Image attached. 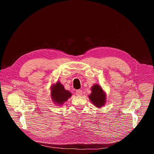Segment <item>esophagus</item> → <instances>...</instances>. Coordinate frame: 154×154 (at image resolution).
<instances>
[{
  "label": "esophagus",
  "instance_id": "34e87169",
  "mask_svg": "<svg viewBox=\"0 0 154 154\" xmlns=\"http://www.w3.org/2000/svg\"><path fill=\"white\" fill-rule=\"evenodd\" d=\"M82 94V91L81 90H78L76 91V95L77 96H81Z\"/></svg>",
  "mask_w": 154,
  "mask_h": 154
}]
</instances>
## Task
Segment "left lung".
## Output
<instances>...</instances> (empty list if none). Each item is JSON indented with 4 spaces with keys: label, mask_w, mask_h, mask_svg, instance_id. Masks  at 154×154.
I'll return each mask as SVG.
<instances>
[{
    "label": "left lung",
    "mask_w": 154,
    "mask_h": 154,
    "mask_svg": "<svg viewBox=\"0 0 154 154\" xmlns=\"http://www.w3.org/2000/svg\"><path fill=\"white\" fill-rule=\"evenodd\" d=\"M91 91V95L89 96L90 100L96 107H100L103 106L106 102V95L102 88L98 84H96L92 87Z\"/></svg>",
    "instance_id": "1"
}]
</instances>
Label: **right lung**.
Here are the masks:
<instances>
[{"label": "right lung", "mask_w": 154, "mask_h": 154, "mask_svg": "<svg viewBox=\"0 0 154 154\" xmlns=\"http://www.w3.org/2000/svg\"><path fill=\"white\" fill-rule=\"evenodd\" d=\"M71 95V93L64 90L61 83L57 82L56 85L52 87L51 96L54 101L58 104H62L66 102Z\"/></svg>", "instance_id": "1"}]
</instances>
